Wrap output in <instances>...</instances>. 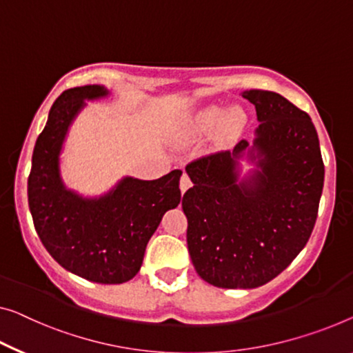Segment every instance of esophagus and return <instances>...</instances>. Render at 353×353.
I'll list each match as a JSON object with an SVG mask.
<instances>
[{
    "label": "esophagus",
    "mask_w": 353,
    "mask_h": 353,
    "mask_svg": "<svg viewBox=\"0 0 353 353\" xmlns=\"http://www.w3.org/2000/svg\"><path fill=\"white\" fill-rule=\"evenodd\" d=\"M190 187H192L190 177H188L187 174H182V177H181V193L183 194Z\"/></svg>",
    "instance_id": "1"
}]
</instances>
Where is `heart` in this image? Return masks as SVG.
Wrapping results in <instances>:
<instances>
[{"instance_id": "1", "label": "heart", "mask_w": 353, "mask_h": 353, "mask_svg": "<svg viewBox=\"0 0 353 353\" xmlns=\"http://www.w3.org/2000/svg\"><path fill=\"white\" fill-rule=\"evenodd\" d=\"M222 123L225 126V131L233 133V131H236L243 126L244 115L238 109H231L230 112L225 115L223 108L210 106V108L203 109L201 112H198L196 115H194L193 122L190 125V133L193 136L210 134L212 131L217 130Z\"/></svg>"}]
</instances>
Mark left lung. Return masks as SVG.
Masks as SVG:
<instances>
[{
    "label": "left lung",
    "instance_id": "obj_1",
    "mask_svg": "<svg viewBox=\"0 0 353 353\" xmlns=\"http://www.w3.org/2000/svg\"><path fill=\"white\" fill-rule=\"evenodd\" d=\"M243 97L260 122L252 144L185 168L188 252L199 277L220 288H256L281 274L311 238L323 190L311 117L274 92ZM241 161L252 166L244 175Z\"/></svg>",
    "mask_w": 353,
    "mask_h": 353
}]
</instances>
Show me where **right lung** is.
Returning <instances> with one entry per match:
<instances>
[{
  "label": "right lung",
  "mask_w": 353,
  "mask_h": 353,
  "mask_svg": "<svg viewBox=\"0 0 353 353\" xmlns=\"http://www.w3.org/2000/svg\"><path fill=\"white\" fill-rule=\"evenodd\" d=\"M109 94L94 83L57 98L33 150L28 204L39 239L59 265L87 281L123 283L139 272L163 215L181 203L182 171L155 181L125 176L99 196H83L66 187L61 152L71 125L85 101Z\"/></svg>",
  "instance_id": "add662e5"
}]
</instances>
